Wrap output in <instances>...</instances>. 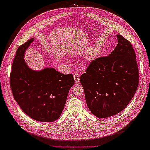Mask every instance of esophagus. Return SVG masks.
<instances>
[{"label": "esophagus", "instance_id": "1", "mask_svg": "<svg viewBox=\"0 0 150 150\" xmlns=\"http://www.w3.org/2000/svg\"><path fill=\"white\" fill-rule=\"evenodd\" d=\"M73 77H74V80H75L76 83H77V82H79V81H80V75L77 74V73H75V74H74V75H73Z\"/></svg>", "mask_w": 150, "mask_h": 150}]
</instances>
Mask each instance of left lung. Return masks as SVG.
Returning a JSON list of instances; mask_svg holds the SVG:
<instances>
[{
	"instance_id": "left-lung-1",
	"label": "left lung",
	"mask_w": 150,
	"mask_h": 150,
	"mask_svg": "<svg viewBox=\"0 0 150 150\" xmlns=\"http://www.w3.org/2000/svg\"><path fill=\"white\" fill-rule=\"evenodd\" d=\"M118 44L107 57L91 62L81 77L85 99L91 112L107 118L124 110L139 84L136 55L128 40L117 35Z\"/></svg>"
}]
</instances>
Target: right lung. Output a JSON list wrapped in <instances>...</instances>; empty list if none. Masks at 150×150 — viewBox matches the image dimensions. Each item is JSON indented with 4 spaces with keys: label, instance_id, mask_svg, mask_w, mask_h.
Instances as JSON below:
<instances>
[{
    "label": "right lung",
    "instance_id": "right-lung-1",
    "mask_svg": "<svg viewBox=\"0 0 150 150\" xmlns=\"http://www.w3.org/2000/svg\"><path fill=\"white\" fill-rule=\"evenodd\" d=\"M33 40L18 47L12 64L10 86L15 100L28 116L40 122H53L62 112L74 78L50 67L39 71L31 69L24 57Z\"/></svg>",
    "mask_w": 150,
    "mask_h": 150
}]
</instances>
